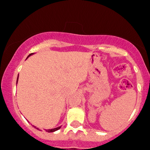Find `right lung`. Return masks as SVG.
Returning <instances> with one entry per match:
<instances>
[{
  "label": "right lung",
  "mask_w": 150,
  "mask_h": 150,
  "mask_svg": "<svg viewBox=\"0 0 150 150\" xmlns=\"http://www.w3.org/2000/svg\"><path fill=\"white\" fill-rule=\"evenodd\" d=\"M33 54H34V53H33V54H30V55H29L28 56V57H30V56H31V55H33ZM18 77H19V76H18ZM17 81H18V78H17ZM33 126H34V125H33ZM35 127V128H36V127L35 126H34ZM61 128V126H59V127H57V128H52V129H48V130H46V131H47V132H48V133H51V132H54V131H57V130H59V128ZM37 128V129L38 130H39V128Z\"/></svg>",
  "instance_id": "right-lung-1"
}]
</instances>
